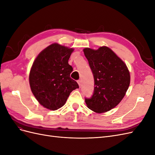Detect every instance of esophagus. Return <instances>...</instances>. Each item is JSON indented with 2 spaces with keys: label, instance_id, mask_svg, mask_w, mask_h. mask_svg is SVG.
<instances>
[{
  "label": "esophagus",
  "instance_id": "34e87169",
  "mask_svg": "<svg viewBox=\"0 0 155 155\" xmlns=\"http://www.w3.org/2000/svg\"><path fill=\"white\" fill-rule=\"evenodd\" d=\"M78 83L79 86L81 87V80H78Z\"/></svg>",
  "mask_w": 155,
  "mask_h": 155
}]
</instances>
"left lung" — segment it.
Here are the masks:
<instances>
[{"label": "left lung", "instance_id": "obj_1", "mask_svg": "<svg viewBox=\"0 0 155 155\" xmlns=\"http://www.w3.org/2000/svg\"><path fill=\"white\" fill-rule=\"evenodd\" d=\"M94 79L92 96L85 98L88 109L97 113L109 111L123 99L130 84V74L124 62L107 46L97 50H83Z\"/></svg>", "mask_w": 155, "mask_h": 155}]
</instances>
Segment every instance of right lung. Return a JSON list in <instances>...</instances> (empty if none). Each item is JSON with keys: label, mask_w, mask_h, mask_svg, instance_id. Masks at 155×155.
Segmentation results:
<instances>
[{"label": "right lung", "mask_w": 155, "mask_h": 155, "mask_svg": "<svg viewBox=\"0 0 155 155\" xmlns=\"http://www.w3.org/2000/svg\"><path fill=\"white\" fill-rule=\"evenodd\" d=\"M73 50L54 43L42 51L33 63L29 76L31 90L46 109L55 110L63 107L71 92L79 88L70 77L73 68L68 59Z\"/></svg>", "instance_id": "obj_1"}]
</instances>
